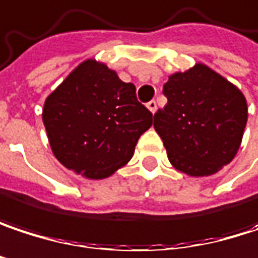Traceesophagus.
<instances>
[{
    "instance_id": "1",
    "label": "esophagus",
    "mask_w": 258,
    "mask_h": 258,
    "mask_svg": "<svg viewBox=\"0 0 258 258\" xmlns=\"http://www.w3.org/2000/svg\"><path fill=\"white\" fill-rule=\"evenodd\" d=\"M148 109H149L152 113H155V112H156V102H155V100H151V102L148 103Z\"/></svg>"
}]
</instances>
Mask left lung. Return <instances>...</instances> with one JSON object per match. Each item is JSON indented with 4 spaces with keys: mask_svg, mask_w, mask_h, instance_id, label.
<instances>
[{
    "mask_svg": "<svg viewBox=\"0 0 258 258\" xmlns=\"http://www.w3.org/2000/svg\"><path fill=\"white\" fill-rule=\"evenodd\" d=\"M164 109L153 127L171 165L192 177L216 174L238 152L248 118L242 91L211 68L197 63L168 77Z\"/></svg>",
    "mask_w": 258,
    "mask_h": 258,
    "instance_id": "left-lung-1",
    "label": "left lung"
}]
</instances>
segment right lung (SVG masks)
I'll return each mask as SVG.
<instances>
[{"mask_svg": "<svg viewBox=\"0 0 258 258\" xmlns=\"http://www.w3.org/2000/svg\"><path fill=\"white\" fill-rule=\"evenodd\" d=\"M42 121L60 164L100 180L131 159L139 137L152 125V113L137 100L131 82L88 59L45 99Z\"/></svg>", "mask_w": 258, "mask_h": 258, "instance_id": "obj_1", "label": "right lung"}]
</instances>
